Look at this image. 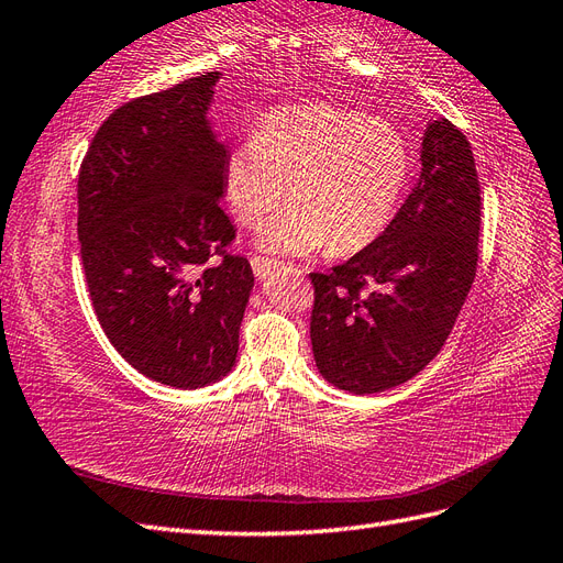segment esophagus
I'll return each instance as SVG.
<instances>
[{
  "label": "esophagus",
  "mask_w": 563,
  "mask_h": 563,
  "mask_svg": "<svg viewBox=\"0 0 563 563\" xmlns=\"http://www.w3.org/2000/svg\"><path fill=\"white\" fill-rule=\"evenodd\" d=\"M251 267H253V272H255V277L258 279H265L272 269L277 267V261H269V258H265V255H253L251 258Z\"/></svg>",
  "instance_id": "esophagus-1"
}]
</instances>
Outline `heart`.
<instances>
[{"mask_svg": "<svg viewBox=\"0 0 563 563\" xmlns=\"http://www.w3.org/2000/svg\"><path fill=\"white\" fill-rule=\"evenodd\" d=\"M411 147L387 119L312 103L261 117L253 141L228 152L223 195L234 220L261 230L272 253L333 255L364 251L389 228L411 178ZM289 192H285V185Z\"/></svg>", "mask_w": 563, "mask_h": 563, "instance_id": "b5f03b06", "label": "heart"}]
</instances>
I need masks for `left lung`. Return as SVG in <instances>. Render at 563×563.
<instances>
[{"instance_id":"8db88e82","label":"left lung","mask_w":563,"mask_h":563,"mask_svg":"<svg viewBox=\"0 0 563 563\" xmlns=\"http://www.w3.org/2000/svg\"><path fill=\"white\" fill-rule=\"evenodd\" d=\"M420 178L380 240L312 272L317 368L338 389L376 395L411 380L444 347L479 258L482 187L449 119L422 133Z\"/></svg>"}]
</instances>
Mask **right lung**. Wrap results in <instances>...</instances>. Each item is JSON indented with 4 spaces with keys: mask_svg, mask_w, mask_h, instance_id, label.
I'll return each mask as SVG.
<instances>
[{
    "mask_svg": "<svg viewBox=\"0 0 563 563\" xmlns=\"http://www.w3.org/2000/svg\"><path fill=\"white\" fill-rule=\"evenodd\" d=\"M218 79L207 73L117 108L77 183L100 327L135 371L180 389L232 371L253 288L249 261L228 253L234 225L220 209L228 145L209 122Z\"/></svg>",
    "mask_w": 563,
    "mask_h": 563,
    "instance_id": "obj_1",
    "label": "right lung"
}]
</instances>
